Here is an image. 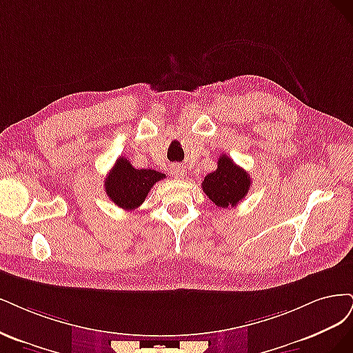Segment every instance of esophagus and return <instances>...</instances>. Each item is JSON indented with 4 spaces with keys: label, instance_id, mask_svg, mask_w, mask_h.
I'll list each match as a JSON object with an SVG mask.
<instances>
[{
    "label": "esophagus",
    "instance_id": "34e87169",
    "mask_svg": "<svg viewBox=\"0 0 353 353\" xmlns=\"http://www.w3.org/2000/svg\"><path fill=\"white\" fill-rule=\"evenodd\" d=\"M170 173H172L173 177H176V179H181L185 174V168L180 165H172V168H170Z\"/></svg>",
    "mask_w": 353,
    "mask_h": 353
}]
</instances>
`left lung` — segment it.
Instances as JSON below:
<instances>
[{
  "mask_svg": "<svg viewBox=\"0 0 353 353\" xmlns=\"http://www.w3.org/2000/svg\"><path fill=\"white\" fill-rule=\"evenodd\" d=\"M251 183V177L242 167L236 165L227 155H221L217 170L203 179L202 189L215 205L229 208L236 207L246 196Z\"/></svg>",
  "mask_w": 353,
  "mask_h": 353,
  "instance_id": "8db88e82",
  "label": "left lung"
}]
</instances>
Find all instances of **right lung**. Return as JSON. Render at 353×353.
<instances>
[{"mask_svg":"<svg viewBox=\"0 0 353 353\" xmlns=\"http://www.w3.org/2000/svg\"><path fill=\"white\" fill-rule=\"evenodd\" d=\"M165 174L157 170L134 168L128 158L119 157L105 179L108 198L123 210H134L145 201L151 188Z\"/></svg>","mask_w":353,"mask_h":353,"instance_id":"add662e5","label":"right lung"}]
</instances>
